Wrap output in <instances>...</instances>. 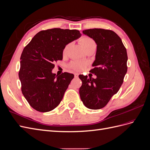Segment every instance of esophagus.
I'll list each match as a JSON object with an SVG mask.
<instances>
[{"mask_svg": "<svg viewBox=\"0 0 150 150\" xmlns=\"http://www.w3.org/2000/svg\"><path fill=\"white\" fill-rule=\"evenodd\" d=\"M78 76H79V74H78V73H75V74H74V77H75L76 78H78Z\"/></svg>", "mask_w": 150, "mask_h": 150, "instance_id": "34e87169", "label": "esophagus"}]
</instances>
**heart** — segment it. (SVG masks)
<instances>
[{"instance_id":"1","label":"heart","mask_w":150,"mask_h":150,"mask_svg":"<svg viewBox=\"0 0 150 150\" xmlns=\"http://www.w3.org/2000/svg\"><path fill=\"white\" fill-rule=\"evenodd\" d=\"M80 42L82 44L83 47L86 50H87L89 47H91L93 46H95L96 45V42H94V40L89 37H87V36H83V37L80 39ZM71 46V43L67 44L66 46L63 48L62 50V54L63 55H65L67 53V50ZM87 65V63L80 61H76L71 62L69 64V67L71 69H72L74 71H81L83 70L84 68Z\"/></svg>"}]
</instances>
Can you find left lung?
Returning <instances> with one entry per match:
<instances>
[{"instance_id": "8db88e82", "label": "left lung", "mask_w": 150, "mask_h": 150, "mask_svg": "<svg viewBox=\"0 0 150 150\" xmlns=\"http://www.w3.org/2000/svg\"><path fill=\"white\" fill-rule=\"evenodd\" d=\"M83 34L93 39L97 44L96 59L90 72L96 79L80 74L82 81L79 88L81 101L89 109L104 108L121 86L127 67L126 49L114 31L104 29H90Z\"/></svg>"}]
</instances>
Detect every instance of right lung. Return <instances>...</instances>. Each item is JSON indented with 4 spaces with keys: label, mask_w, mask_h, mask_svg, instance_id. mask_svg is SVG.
I'll list each match as a JSON object with an SVG mask.
<instances>
[{
    "label": "right lung",
    "mask_w": 150,
    "mask_h": 150,
    "mask_svg": "<svg viewBox=\"0 0 150 150\" xmlns=\"http://www.w3.org/2000/svg\"><path fill=\"white\" fill-rule=\"evenodd\" d=\"M75 29L54 28L39 32L24 48L19 77L21 91L30 106L39 112L54 110L61 103L74 74H53L54 63L62 59V50L81 36Z\"/></svg>",
    "instance_id": "add662e5"
}]
</instances>
